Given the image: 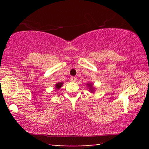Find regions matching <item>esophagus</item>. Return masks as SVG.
Segmentation results:
<instances>
[{"mask_svg": "<svg viewBox=\"0 0 149 149\" xmlns=\"http://www.w3.org/2000/svg\"><path fill=\"white\" fill-rule=\"evenodd\" d=\"M70 80H71L73 82H75L77 81V77L72 76V77H71V78H70Z\"/></svg>", "mask_w": 149, "mask_h": 149, "instance_id": "1", "label": "esophagus"}]
</instances>
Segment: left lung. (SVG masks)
<instances>
[{
  "label": "left lung",
  "instance_id": "1",
  "mask_svg": "<svg viewBox=\"0 0 149 149\" xmlns=\"http://www.w3.org/2000/svg\"><path fill=\"white\" fill-rule=\"evenodd\" d=\"M87 87L89 88V91H91V93H93L95 92V88L93 87L92 84H87Z\"/></svg>",
  "mask_w": 149,
  "mask_h": 149
}]
</instances>
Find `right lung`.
<instances>
[{
	"instance_id": "add662e5",
	"label": "right lung",
	"mask_w": 149,
	"mask_h": 149,
	"mask_svg": "<svg viewBox=\"0 0 149 149\" xmlns=\"http://www.w3.org/2000/svg\"><path fill=\"white\" fill-rule=\"evenodd\" d=\"M62 85H63L62 82H58V84H56V85H55V89H56V90H58L60 89V88H61Z\"/></svg>"
}]
</instances>
